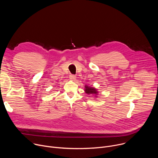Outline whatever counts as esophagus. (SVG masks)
Here are the masks:
<instances>
[{
    "mask_svg": "<svg viewBox=\"0 0 158 158\" xmlns=\"http://www.w3.org/2000/svg\"><path fill=\"white\" fill-rule=\"evenodd\" d=\"M76 78V76L75 75H74V74H71V75L69 76V79H70L71 80L74 81V80H75Z\"/></svg>",
    "mask_w": 158,
    "mask_h": 158,
    "instance_id": "1",
    "label": "esophagus"
}]
</instances>
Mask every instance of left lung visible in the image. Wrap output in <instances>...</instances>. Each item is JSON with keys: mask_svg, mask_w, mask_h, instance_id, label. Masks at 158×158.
<instances>
[{"mask_svg": "<svg viewBox=\"0 0 158 158\" xmlns=\"http://www.w3.org/2000/svg\"><path fill=\"white\" fill-rule=\"evenodd\" d=\"M85 92L88 94H96L98 93V91L95 88L87 85H85Z\"/></svg>", "mask_w": 158, "mask_h": 158, "instance_id": "obj_1", "label": "left lung"}]
</instances>
